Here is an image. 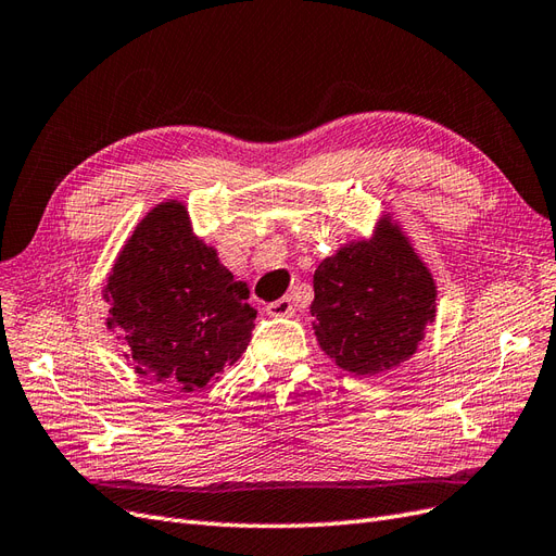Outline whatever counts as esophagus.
<instances>
[{"mask_svg": "<svg viewBox=\"0 0 556 556\" xmlns=\"http://www.w3.org/2000/svg\"><path fill=\"white\" fill-rule=\"evenodd\" d=\"M266 313L268 315H274V318H292L294 315V306H292V302L288 296H282V299H278V302H271L266 306Z\"/></svg>", "mask_w": 556, "mask_h": 556, "instance_id": "34e87169", "label": "esophagus"}]
</instances>
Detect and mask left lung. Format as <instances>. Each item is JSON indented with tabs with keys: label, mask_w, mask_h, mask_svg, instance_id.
Listing matches in <instances>:
<instances>
[{
	"label": "left lung",
	"mask_w": 556,
	"mask_h": 556,
	"mask_svg": "<svg viewBox=\"0 0 556 556\" xmlns=\"http://www.w3.org/2000/svg\"><path fill=\"white\" fill-rule=\"evenodd\" d=\"M315 339L355 377L402 365L438 313V285L400 224L383 215L365 241L341 245L313 276Z\"/></svg>",
	"instance_id": "1"
}]
</instances>
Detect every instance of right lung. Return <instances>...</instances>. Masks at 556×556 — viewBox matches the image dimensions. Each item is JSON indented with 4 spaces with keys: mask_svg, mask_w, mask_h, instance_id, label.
Returning <instances> with one entry per match:
<instances>
[{
    "mask_svg": "<svg viewBox=\"0 0 556 556\" xmlns=\"http://www.w3.org/2000/svg\"><path fill=\"white\" fill-rule=\"evenodd\" d=\"M102 292L126 359L173 393L219 379L248 349L257 318L248 285L193 233L182 201H163L140 219Z\"/></svg>",
    "mask_w": 556,
    "mask_h": 556,
    "instance_id": "add662e5",
    "label": "right lung"
}]
</instances>
